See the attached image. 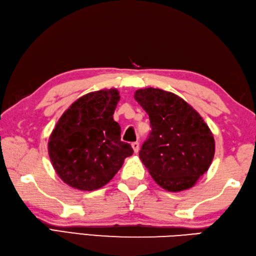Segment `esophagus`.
<instances>
[{
	"mask_svg": "<svg viewBox=\"0 0 256 256\" xmlns=\"http://www.w3.org/2000/svg\"><path fill=\"white\" fill-rule=\"evenodd\" d=\"M131 145H132V148H133L134 153H138V150H140V143L138 142H133Z\"/></svg>",
	"mask_w": 256,
	"mask_h": 256,
	"instance_id": "1",
	"label": "esophagus"
}]
</instances>
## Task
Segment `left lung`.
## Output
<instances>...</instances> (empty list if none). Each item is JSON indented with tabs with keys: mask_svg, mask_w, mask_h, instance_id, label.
Instances as JSON below:
<instances>
[{
	"mask_svg": "<svg viewBox=\"0 0 256 256\" xmlns=\"http://www.w3.org/2000/svg\"><path fill=\"white\" fill-rule=\"evenodd\" d=\"M134 98L148 114L152 128L140 151L145 168L170 192L192 188L213 161L211 130L191 105L171 92L141 88Z\"/></svg>",
	"mask_w": 256,
	"mask_h": 256,
	"instance_id": "obj_1",
	"label": "left lung"
}]
</instances>
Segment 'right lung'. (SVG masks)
Listing matches in <instances>:
<instances>
[{
	"label": "right lung",
	"instance_id": "obj_1",
	"mask_svg": "<svg viewBox=\"0 0 256 256\" xmlns=\"http://www.w3.org/2000/svg\"><path fill=\"white\" fill-rule=\"evenodd\" d=\"M118 101L115 88L91 92L76 100L55 125L48 155L55 172L70 186L81 191L104 186L133 154L113 120Z\"/></svg>",
	"mask_w": 256,
	"mask_h": 256
}]
</instances>
